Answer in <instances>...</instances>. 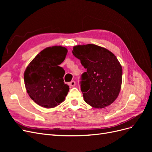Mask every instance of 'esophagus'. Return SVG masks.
I'll return each mask as SVG.
<instances>
[{
	"instance_id": "34e87169",
	"label": "esophagus",
	"mask_w": 152,
	"mask_h": 152,
	"mask_svg": "<svg viewBox=\"0 0 152 152\" xmlns=\"http://www.w3.org/2000/svg\"><path fill=\"white\" fill-rule=\"evenodd\" d=\"M75 84H76V82L74 80H72V81H71L70 82H69V83H68L69 86H72V87H74L75 86Z\"/></svg>"
}]
</instances>
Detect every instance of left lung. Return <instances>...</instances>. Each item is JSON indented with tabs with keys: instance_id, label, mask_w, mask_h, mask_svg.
<instances>
[{
	"instance_id": "obj_1",
	"label": "left lung",
	"mask_w": 152,
	"mask_h": 152,
	"mask_svg": "<svg viewBox=\"0 0 152 152\" xmlns=\"http://www.w3.org/2000/svg\"><path fill=\"white\" fill-rule=\"evenodd\" d=\"M72 53L87 69L80 82L85 102L95 108L111 104L118 97L122 85V68L116 56L94 44L76 45Z\"/></svg>"
}]
</instances>
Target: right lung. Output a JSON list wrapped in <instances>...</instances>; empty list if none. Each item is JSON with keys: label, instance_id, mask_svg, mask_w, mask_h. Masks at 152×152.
<instances>
[{"label": "right lung", "instance_id": "obj_1", "mask_svg": "<svg viewBox=\"0 0 152 152\" xmlns=\"http://www.w3.org/2000/svg\"><path fill=\"white\" fill-rule=\"evenodd\" d=\"M68 50L60 45L48 47L34 58L24 73L27 93L41 107L50 108L65 99L69 86L65 84L64 69L59 66Z\"/></svg>", "mask_w": 152, "mask_h": 152}]
</instances>
